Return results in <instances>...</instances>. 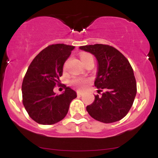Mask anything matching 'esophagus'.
I'll use <instances>...</instances> for the list:
<instances>
[{
  "mask_svg": "<svg viewBox=\"0 0 158 158\" xmlns=\"http://www.w3.org/2000/svg\"><path fill=\"white\" fill-rule=\"evenodd\" d=\"M83 95V93L82 92L79 91V90H78L77 91V96H79V97H81V96Z\"/></svg>",
  "mask_w": 158,
  "mask_h": 158,
  "instance_id": "obj_1",
  "label": "esophagus"
}]
</instances>
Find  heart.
Masks as SVG:
<instances>
[{"mask_svg":"<svg viewBox=\"0 0 158 158\" xmlns=\"http://www.w3.org/2000/svg\"><path fill=\"white\" fill-rule=\"evenodd\" d=\"M90 56H92L88 53H82L80 56V59L81 60H83V59H87V58L90 57ZM88 83V79H82V78H78V79H74V80L72 81V84H73L74 86H76L77 88H79V89H83V88H85Z\"/></svg>","mask_w":158,"mask_h":158,"instance_id":"obj_1","label":"heart"}]
</instances>
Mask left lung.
<instances>
[{
    "label": "left lung",
    "instance_id": "8db88e82",
    "mask_svg": "<svg viewBox=\"0 0 158 158\" xmlns=\"http://www.w3.org/2000/svg\"><path fill=\"white\" fill-rule=\"evenodd\" d=\"M93 54L97 61L94 85L102 95L94 96V102L86 107L96 120L111 123L120 120L131 109L137 94V84L129 61L119 50L108 45L97 44L79 47Z\"/></svg>",
    "mask_w": 158,
    "mask_h": 158
}]
</instances>
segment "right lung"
Wrapping results in <instances>:
<instances>
[{
    "label": "right lung",
    "instance_id": "add662e5",
    "mask_svg": "<svg viewBox=\"0 0 158 158\" xmlns=\"http://www.w3.org/2000/svg\"><path fill=\"white\" fill-rule=\"evenodd\" d=\"M75 47L64 44L48 46L35 56L23 78V104L30 117L36 123L52 125L68 114L70 102L77 93L65 86L64 91L56 95L53 91L63 73V65Z\"/></svg>",
    "mask_w": 158,
    "mask_h": 158
}]
</instances>
